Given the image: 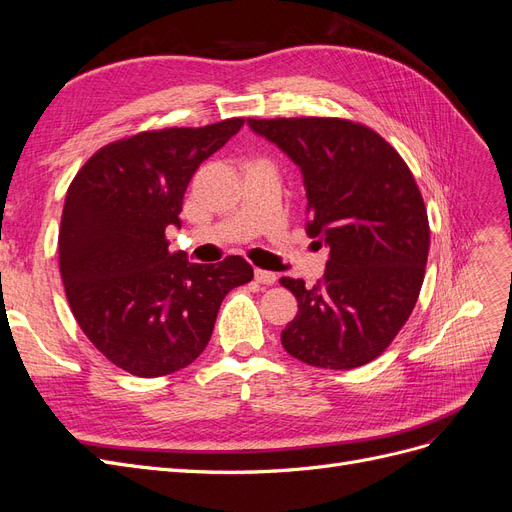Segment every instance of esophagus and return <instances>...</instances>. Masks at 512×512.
Returning a JSON list of instances; mask_svg holds the SVG:
<instances>
[{"label": "esophagus", "instance_id": "esophagus-1", "mask_svg": "<svg viewBox=\"0 0 512 512\" xmlns=\"http://www.w3.org/2000/svg\"><path fill=\"white\" fill-rule=\"evenodd\" d=\"M254 275H256V282H260V284L271 286V284L277 282V275L271 273V271H265V269H256Z\"/></svg>", "mask_w": 512, "mask_h": 512}]
</instances>
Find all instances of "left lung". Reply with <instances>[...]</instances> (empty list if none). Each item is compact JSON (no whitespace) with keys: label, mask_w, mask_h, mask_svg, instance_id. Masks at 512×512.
Here are the masks:
<instances>
[{"label":"left lung","mask_w":512,"mask_h":512,"mask_svg":"<svg viewBox=\"0 0 512 512\" xmlns=\"http://www.w3.org/2000/svg\"><path fill=\"white\" fill-rule=\"evenodd\" d=\"M301 168L307 235L329 245L316 286L282 277L299 314L282 331L294 359L354 369L380 356L423 286L429 222L408 164L363 123L337 117L247 119Z\"/></svg>","instance_id":"left-lung-1"}]
</instances>
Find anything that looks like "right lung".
Instances as JSON below:
<instances>
[{"instance_id":"1","label":"right lung","mask_w":512,"mask_h":512,"mask_svg":"<svg viewBox=\"0 0 512 512\" xmlns=\"http://www.w3.org/2000/svg\"><path fill=\"white\" fill-rule=\"evenodd\" d=\"M243 119L149 130L91 156L72 179L59 228V271L79 327L108 361L138 378L173 374L209 344L226 294L254 277L228 256L196 265L170 254L196 168Z\"/></svg>"}]
</instances>
